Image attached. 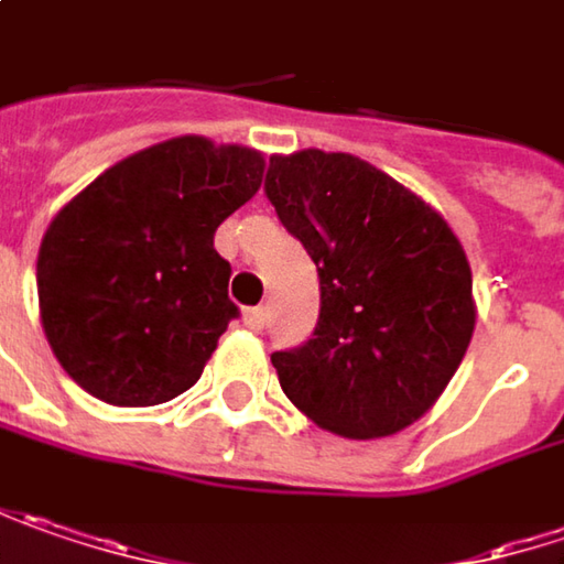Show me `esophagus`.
Returning a JSON list of instances; mask_svg holds the SVG:
<instances>
[{
  "label": "esophagus",
  "instance_id": "1",
  "mask_svg": "<svg viewBox=\"0 0 564 564\" xmlns=\"http://www.w3.org/2000/svg\"><path fill=\"white\" fill-rule=\"evenodd\" d=\"M243 324L260 333V329L267 326V307H250V311H243Z\"/></svg>",
  "mask_w": 564,
  "mask_h": 564
}]
</instances>
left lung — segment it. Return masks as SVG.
Masks as SVG:
<instances>
[{"label":"left lung","instance_id":"left-lung-1","mask_svg":"<svg viewBox=\"0 0 564 564\" xmlns=\"http://www.w3.org/2000/svg\"><path fill=\"white\" fill-rule=\"evenodd\" d=\"M267 196L321 275L314 336L272 365L285 397L343 437H387L422 419L464 361L473 272L447 221L346 152L272 155Z\"/></svg>","mask_w":564,"mask_h":564}]
</instances>
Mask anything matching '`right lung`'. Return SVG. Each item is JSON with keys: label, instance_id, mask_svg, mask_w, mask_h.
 I'll list each match as a JSON object with an SVG mask.
<instances>
[{"label": "right lung", "instance_id": "obj_1", "mask_svg": "<svg viewBox=\"0 0 564 564\" xmlns=\"http://www.w3.org/2000/svg\"><path fill=\"white\" fill-rule=\"evenodd\" d=\"M263 155L181 135L107 167L50 221L37 253L46 343L110 406L189 390L238 317L215 228L263 181Z\"/></svg>", "mask_w": 564, "mask_h": 564}]
</instances>
